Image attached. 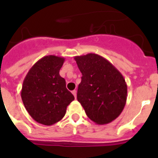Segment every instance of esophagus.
Masks as SVG:
<instances>
[{
	"label": "esophagus",
	"instance_id": "obj_1",
	"mask_svg": "<svg viewBox=\"0 0 158 158\" xmlns=\"http://www.w3.org/2000/svg\"><path fill=\"white\" fill-rule=\"evenodd\" d=\"M72 93L73 94V96H74L75 98H77V91L76 90H73V91H72Z\"/></svg>",
	"mask_w": 158,
	"mask_h": 158
}]
</instances>
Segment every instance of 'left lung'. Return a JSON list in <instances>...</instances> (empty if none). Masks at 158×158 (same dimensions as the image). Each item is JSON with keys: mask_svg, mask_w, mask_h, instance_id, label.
<instances>
[{"mask_svg": "<svg viewBox=\"0 0 158 158\" xmlns=\"http://www.w3.org/2000/svg\"><path fill=\"white\" fill-rule=\"evenodd\" d=\"M74 59L82 73L77 97L87 116L101 125L115 120L123 110L127 97L123 76L98 54L91 53Z\"/></svg>", "mask_w": 158, "mask_h": 158, "instance_id": "obj_1", "label": "left lung"}]
</instances>
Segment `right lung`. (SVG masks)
<instances>
[{
  "instance_id": "right-lung-1",
  "label": "right lung",
  "mask_w": 158,
  "mask_h": 158,
  "mask_svg": "<svg viewBox=\"0 0 158 158\" xmlns=\"http://www.w3.org/2000/svg\"><path fill=\"white\" fill-rule=\"evenodd\" d=\"M65 58L47 55L29 69L23 82L21 98L33 119L51 126L60 121L74 96L65 87L59 71Z\"/></svg>"
}]
</instances>
